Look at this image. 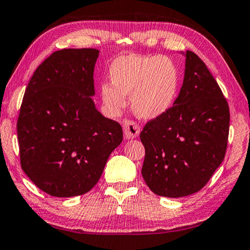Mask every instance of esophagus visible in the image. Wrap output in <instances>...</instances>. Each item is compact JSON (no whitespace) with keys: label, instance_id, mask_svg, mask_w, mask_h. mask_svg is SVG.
<instances>
[{"label":"esophagus","instance_id":"34e87169","mask_svg":"<svg viewBox=\"0 0 250 250\" xmlns=\"http://www.w3.org/2000/svg\"><path fill=\"white\" fill-rule=\"evenodd\" d=\"M124 131H125V139H133V138H137L140 133V128L136 122L130 121V120H125L124 122Z\"/></svg>","mask_w":250,"mask_h":250}]
</instances>
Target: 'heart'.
<instances>
[{
    "label": "heart",
    "instance_id": "1",
    "mask_svg": "<svg viewBox=\"0 0 250 250\" xmlns=\"http://www.w3.org/2000/svg\"><path fill=\"white\" fill-rule=\"evenodd\" d=\"M112 85L101 86L104 104L113 111L125 108L131 96L133 112L142 120L160 118L171 108L179 89V71L169 58L128 54L110 66Z\"/></svg>",
    "mask_w": 250,
    "mask_h": 250
}]
</instances>
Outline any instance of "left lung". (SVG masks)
<instances>
[{
    "label": "left lung",
    "mask_w": 250,
    "mask_h": 250,
    "mask_svg": "<svg viewBox=\"0 0 250 250\" xmlns=\"http://www.w3.org/2000/svg\"><path fill=\"white\" fill-rule=\"evenodd\" d=\"M186 58L179 96L164 116L140 133L146 149L142 177L158 196L180 198L204 188L223 162L229 133V106L203 60Z\"/></svg>",
    "instance_id": "8db88e82"
}]
</instances>
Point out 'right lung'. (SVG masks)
<instances>
[{
  "mask_svg": "<svg viewBox=\"0 0 250 250\" xmlns=\"http://www.w3.org/2000/svg\"><path fill=\"white\" fill-rule=\"evenodd\" d=\"M99 50L63 49L45 59L27 84L18 119L21 167L50 196L90 191L124 139L121 125L96 108Z\"/></svg>",
  "mask_w": 250,
  "mask_h": 250,
  "instance_id": "add662e5",
  "label": "right lung"
}]
</instances>
